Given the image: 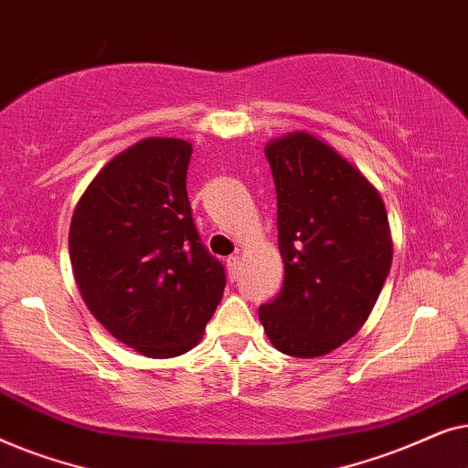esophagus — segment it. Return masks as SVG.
Wrapping results in <instances>:
<instances>
[{"instance_id":"esophagus-1","label":"esophagus","mask_w":468,"mask_h":468,"mask_svg":"<svg viewBox=\"0 0 468 468\" xmlns=\"http://www.w3.org/2000/svg\"><path fill=\"white\" fill-rule=\"evenodd\" d=\"M226 266H228V277L232 279V281L239 279V266H240L239 255H229L228 261H226Z\"/></svg>"}]
</instances>
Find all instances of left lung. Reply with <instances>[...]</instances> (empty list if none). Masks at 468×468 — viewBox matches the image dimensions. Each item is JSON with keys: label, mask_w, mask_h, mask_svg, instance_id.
Segmentation results:
<instances>
[{"label": "left lung", "mask_w": 468, "mask_h": 468, "mask_svg": "<svg viewBox=\"0 0 468 468\" xmlns=\"http://www.w3.org/2000/svg\"><path fill=\"white\" fill-rule=\"evenodd\" d=\"M264 151L285 279L260 322L281 354L319 357L356 336L379 298L394 253L388 210L375 185L315 133H285Z\"/></svg>", "instance_id": "8db88e82"}]
</instances>
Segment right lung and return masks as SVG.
<instances>
[{
	"label": "right lung",
	"mask_w": 468,
	"mask_h": 468,
	"mask_svg": "<svg viewBox=\"0 0 468 468\" xmlns=\"http://www.w3.org/2000/svg\"><path fill=\"white\" fill-rule=\"evenodd\" d=\"M191 151L181 138L132 144L95 175L69 223L87 309L117 341L155 360L200 343L226 287L191 217Z\"/></svg>",
	"instance_id": "obj_1"
}]
</instances>
